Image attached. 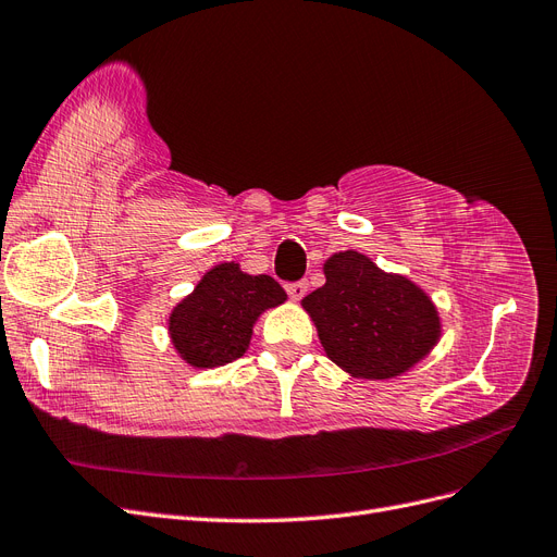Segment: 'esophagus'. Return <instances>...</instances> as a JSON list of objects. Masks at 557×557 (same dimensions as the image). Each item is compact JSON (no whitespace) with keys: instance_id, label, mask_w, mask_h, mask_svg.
Here are the masks:
<instances>
[{"instance_id":"34e87169","label":"esophagus","mask_w":557,"mask_h":557,"mask_svg":"<svg viewBox=\"0 0 557 557\" xmlns=\"http://www.w3.org/2000/svg\"><path fill=\"white\" fill-rule=\"evenodd\" d=\"M306 290H309V283L306 281H293V283H285V293L290 295V299H301L306 295Z\"/></svg>"}]
</instances>
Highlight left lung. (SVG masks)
Segmentation results:
<instances>
[{"mask_svg": "<svg viewBox=\"0 0 557 557\" xmlns=\"http://www.w3.org/2000/svg\"><path fill=\"white\" fill-rule=\"evenodd\" d=\"M327 283L301 299L324 352L355 377H394L426 357L440 318L419 287L385 274L371 258L343 251L324 262Z\"/></svg>", "mask_w": 557, "mask_h": 557, "instance_id": "left-lung-1", "label": "left lung"}]
</instances>
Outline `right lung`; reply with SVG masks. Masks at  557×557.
<instances>
[{
	"label": "right lung",
	"instance_id": "obj_1",
	"mask_svg": "<svg viewBox=\"0 0 557 557\" xmlns=\"http://www.w3.org/2000/svg\"><path fill=\"white\" fill-rule=\"evenodd\" d=\"M285 297L272 276L244 274L235 262L219 264L172 311V343L190 367H223L246 352L258 315Z\"/></svg>",
	"mask_w": 557,
	"mask_h": 557
}]
</instances>
